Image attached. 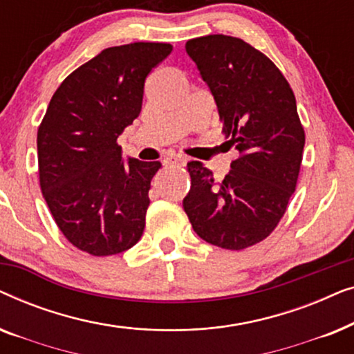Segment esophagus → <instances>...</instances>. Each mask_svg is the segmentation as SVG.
<instances>
[{
    "instance_id": "1",
    "label": "esophagus",
    "mask_w": 354,
    "mask_h": 354,
    "mask_svg": "<svg viewBox=\"0 0 354 354\" xmlns=\"http://www.w3.org/2000/svg\"><path fill=\"white\" fill-rule=\"evenodd\" d=\"M169 162H176V164H185L187 162V158L182 156V154H172V156L166 158V164Z\"/></svg>"
}]
</instances>
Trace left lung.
<instances>
[{
  "label": "left lung",
  "mask_w": 354,
  "mask_h": 354,
  "mask_svg": "<svg viewBox=\"0 0 354 354\" xmlns=\"http://www.w3.org/2000/svg\"><path fill=\"white\" fill-rule=\"evenodd\" d=\"M185 50L240 158L221 183L200 161L188 162L192 187L183 209L207 243L248 248L277 227L297 187L304 148L297 100L274 62L241 38H193Z\"/></svg>",
  "instance_id": "1"
}]
</instances>
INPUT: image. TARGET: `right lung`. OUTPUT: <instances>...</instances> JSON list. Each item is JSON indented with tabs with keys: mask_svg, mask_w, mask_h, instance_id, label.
I'll return each mask as SVG.
<instances>
[{
	"mask_svg": "<svg viewBox=\"0 0 354 354\" xmlns=\"http://www.w3.org/2000/svg\"><path fill=\"white\" fill-rule=\"evenodd\" d=\"M169 43L106 48L53 95L37 135L38 174L62 235L93 256L132 248L145 229L159 161L122 158L118 137L142 111L145 80Z\"/></svg>",
	"mask_w": 354,
	"mask_h": 354,
	"instance_id": "obj_1",
	"label": "right lung"
}]
</instances>
